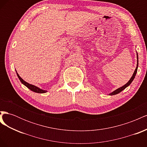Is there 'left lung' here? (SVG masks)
<instances>
[{
    "instance_id": "left-lung-1",
    "label": "left lung",
    "mask_w": 147,
    "mask_h": 147,
    "mask_svg": "<svg viewBox=\"0 0 147 147\" xmlns=\"http://www.w3.org/2000/svg\"><path fill=\"white\" fill-rule=\"evenodd\" d=\"M137 67H136V70H134V74H133L132 76L131 77V79L129 80V82H128L126 84H124V86H121V87H120V88H118L117 90H115V91H113L112 92L110 93L109 95H110V96H113V95H115V94H118V93H119L120 92H121L123 90H124V89H125L126 87H127L128 86H129V85H130V84L132 83V82L133 80H134V78H135V77H136V73H137V72L138 65H139V60H138V54H137Z\"/></svg>"
}]
</instances>
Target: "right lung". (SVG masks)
I'll list each match as a JSON object with an SVG mask.
<instances>
[{"label":"right lung","mask_w":147,"mask_h":147,"mask_svg":"<svg viewBox=\"0 0 147 147\" xmlns=\"http://www.w3.org/2000/svg\"><path fill=\"white\" fill-rule=\"evenodd\" d=\"M16 74H17L18 77L19 78L20 80L21 81V82L22 83H23V84H24V85H25L26 87H27L28 88H29L30 90L32 91H34V92H37V93H45V92H47V91L43 90H42V89L39 88L38 87H37L36 86L32 85V84H29V83H27L26 82H25L24 80H23L20 77V76L18 75V74L17 73V72H16Z\"/></svg>","instance_id":"right-lung-1"}]
</instances>
